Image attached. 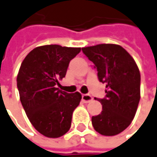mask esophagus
I'll list each match as a JSON object with an SVG mask.
<instances>
[{
	"label": "esophagus",
	"mask_w": 157,
	"mask_h": 157,
	"mask_svg": "<svg viewBox=\"0 0 157 157\" xmlns=\"http://www.w3.org/2000/svg\"><path fill=\"white\" fill-rule=\"evenodd\" d=\"M82 101L84 103H87V102H90V101H92L93 98L90 94H82Z\"/></svg>",
	"instance_id": "obj_1"
}]
</instances>
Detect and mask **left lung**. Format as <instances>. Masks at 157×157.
Returning <instances> with one entry per match:
<instances>
[{"mask_svg":"<svg viewBox=\"0 0 157 157\" xmlns=\"http://www.w3.org/2000/svg\"><path fill=\"white\" fill-rule=\"evenodd\" d=\"M98 71V79L105 83V97L97 99L102 105L101 114L92 117L94 130L104 136L119 134L134 119L140 101V72L132 56L123 47L101 44L82 49Z\"/></svg>","mask_w":157,"mask_h":157,"instance_id":"left-lung-1","label":"left lung"}]
</instances>
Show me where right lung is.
<instances>
[{"instance_id":"right-lung-1","label":"right lung","mask_w":157,"mask_h":157,"mask_svg":"<svg viewBox=\"0 0 157 157\" xmlns=\"http://www.w3.org/2000/svg\"><path fill=\"white\" fill-rule=\"evenodd\" d=\"M80 52L81 48L43 45L30 52L20 65L17 87L21 104L33 127L45 137H62L71 126L82 95L68 94L56 86Z\"/></svg>"}]
</instances>
